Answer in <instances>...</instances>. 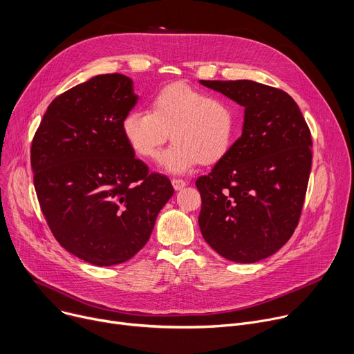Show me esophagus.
Returning a JSON list of instances; mask_svg holds the SVG:
<instances>
[{
    "label": "esophagus",
    "instance_id": "1",
    "mask_svg": "<svg viewBox=\"0 0 354 354\" xmlns=\"http://www.w3.org/2000/svg\"><path fill=\"white\" fill-rule=\"evenodd\" d=\"M171 184H173L174 189H181L185 185V181L181 178H171Z\"/></svg>",
    "mask_w": 354,
    "mask_h": 354
}]
</instances>
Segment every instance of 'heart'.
<instances>
[{
  "label": "heart",
  "mask_w": 354,
  "mask_h": 354,
  "mask_svg": "<svg viewBox=\"0 0 354 354\" xmlns=\"http://www.w3.org/2000/svg\"><path fill=\"white\" fill-rule=\"evenodd\" d=\"M130 149L142 158L154 157L169 139L173 145L160 154V166L185 173L194 166L214 165L231 149L235 115L228 100L209 96L187 84L161 88L150 102V113L134 109L122 120Z\"/></svg>",
  "instance_id": "1"
}]
</instances>
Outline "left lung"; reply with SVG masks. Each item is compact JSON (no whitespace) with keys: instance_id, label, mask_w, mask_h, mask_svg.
Returning <instances> with one entry per match:
<instances>
[{"instance_id":"left-lung-1","label":"left lung","mask_w":354,"mask_h":354,"mask_svg":"<svg viewBox=\"0 0 354 354\" xmlns=\"http://www.w3.org/2000/svg\"><path fill=\"white\" fill-rule=\"evenodd\" d=\"M245 107L241 138L197 178L198 224L225 259L252 263L281 250L301 218L312 136L296 102L254 80H201Z\"/></svg>"}]
</instances>
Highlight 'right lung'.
<instances>
[{
  "mask_svg": "<svg viewBox=\"0 0 354 354\" xmlns=\"http://www.w3.org/2000/svg\"><path fill=\"white\" fill-rule=\"evenodd\" d=\"M136 102L130 77L97 75L50 102L31 145L48 227L62 248L97 266L138 254L174 193L124 139L122 120Z\"/></svg>",
  "mask_w": 354,
  "mask_h": 354,
  "instance_id": "add662e5",
  "label": "right lung"
}]
</instances>
